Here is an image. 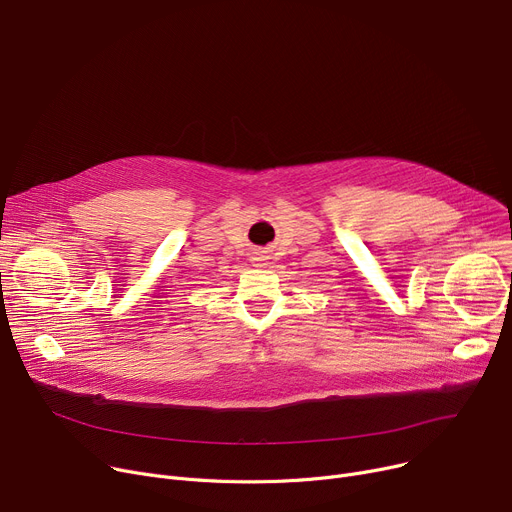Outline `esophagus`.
Masks as SVG:
<instances>
[{
  "instance_id": "esophagus-1",
  "label": "esophagus",
  "mask_w": 512,
  "mask_h": 512,
  "mask_svg": "<svg viewBox=\"0 0 512 512\" xmlns=\"http://www.w3.org/2000/svg\"><path fill=\"white\" fill-rule=\"evenodd\" d=\"M253 261H255V265H257V267H263V265H265V261H267V257H265V255H255V257H253Z\"/></svg>"
}]
</instances>
